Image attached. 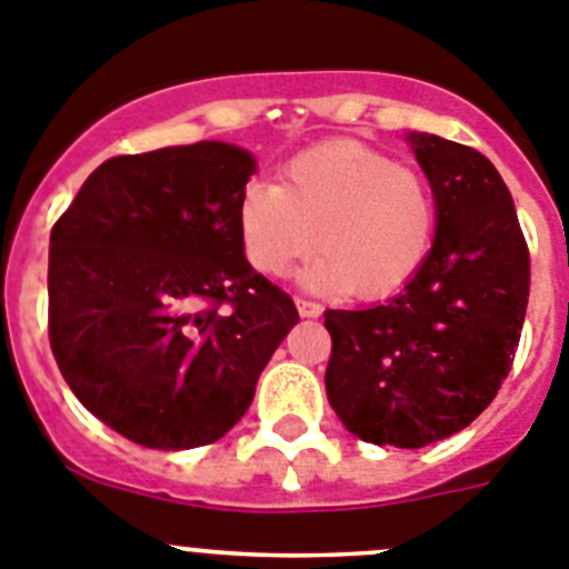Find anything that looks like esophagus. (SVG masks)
<instances>
[{"label":"esophagus","instance_id":"1","mask_svg":"<svg viewBox=\"0 0 569 569\" xmlns=\"http://www.w3.org/2000/svg\"><path fill=\"white\" fill-rule=\"evenodd\" d=\"M297 311H300V317H320L322 315V306L315 303V300H306V297H297Z\"/></svg>","mask_w":569,"mask_h":569}]
</instances>
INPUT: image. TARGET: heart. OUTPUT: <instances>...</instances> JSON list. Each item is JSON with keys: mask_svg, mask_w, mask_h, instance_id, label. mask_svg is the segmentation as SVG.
<instances>
[{"mask_svg": "<svg viewBox=\"0 0 569 569\" xmlns=\"http://www.w3.org/2000/svg\"><path fill=\"white\" fill-rule=\"evenodd\" d=\"M238 229L258 272L280 278L317 243L322 254L303 274L311 289L382 300L422 269L437 201L417 170L355 141H329L291 158L280 187L247 183Z\"/></svg>", "mask_w": 569, "mask_h": 569, "instance_id": "obj_1", "label": "heart"}]
</instances>
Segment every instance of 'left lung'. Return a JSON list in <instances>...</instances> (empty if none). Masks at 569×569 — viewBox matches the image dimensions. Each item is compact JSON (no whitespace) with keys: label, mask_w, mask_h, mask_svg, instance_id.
Listing matches in <instances>:
<instances>
[{"label":"left lung","mask_w":569,"mask_h":569,"mask_svg":"<svg viewBox=\"0 0 569 569\" xmlns=\"http://www.w3.org/2000/svg\"><path fill=\"white\" fill-rule=\"evenodd\" d=\"M437 201L422 269L386 306L326 311V393L362 442L425 448L462 431L513 366L530 252L513 198L473 147L413 132Z\"/></svg>","instance_id":"1"}]
</instances>
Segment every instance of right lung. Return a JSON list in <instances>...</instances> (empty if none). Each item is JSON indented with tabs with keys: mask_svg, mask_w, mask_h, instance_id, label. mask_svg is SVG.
<instances>
[{
	"mask_svg": "<svg viewBox=\"0 0 569 569\" xmlns=\"http://www.w3.org/2000/svg\"><path fill=\"white\" fill-rule=\"evenodd\" d=\"M247 150L221 141L116 156L50 232L48 331L81 406L144 448L218 442L300 320L249 266Z\"/></svg>",
	"mask_w": 569,
	"mask_h": 569,
	"instance_id": "right-lung-1",
	"label": "right lung"
}]
</instances>
